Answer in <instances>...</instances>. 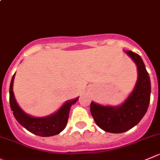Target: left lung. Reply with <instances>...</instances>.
Returning <instances> with one entry per match:
<instances>
[{
  "label": "left lung",
  "mask_w": 160,
  "mask_h": 160,
  "mask_svg": "<svg viewBox=\"0 0 160 160\" xmlns=\"http://www.w3.org/2000/svg\"><path fill=\"white\" fill-rule=\"evenodd\" d=\"M124 52L138 69V80L133 91L120 105H100L93 101L90 104L95 122L108 133H123L133 128L144 117L149 105L151 82L145 65L138 54L128 50Z\"/></svg>",
  "instance_id": "obj_1"
}]
</instances>
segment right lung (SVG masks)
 Wrapping results in <instances>:
<instances>
[{
	"mask_svg": "<svg viewBox=\"0 0 160 160\" xmlns=\"http://www.w3.org/2000/svg\"><path fill=\"white\" fill-rule=\"evenodd\" d=\"M15 74L12 76L9 88L11 109L18 122L30 133L41 137H51L58 134L65 129L68 123L71 107L78 100L79 97L66 101L58 110L45 117H34L26 113L18 104L13 92Z\"/></svg>",
	"mask_w": 160,
	"mask_h": 160,
	"instance_id": "right-lung-1",
	"label": "right lung"
}]
</instances>
